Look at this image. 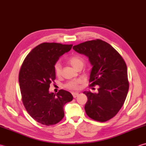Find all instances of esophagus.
I'll return each instance as SVG.
<instances>
[{"label":"esophagus","mask_w":146,"mask_h":146,"mask_svg":"<svg viewBox=\"0 0 146 146\" xmlns=\"http://www.w3.org/2000/svg\"><path fill=\"white\" fill-rule=\"evenodd\" d=\"M78 94H78V92H73V93H72V95H73L74 98H76V97L78 96Z\"/></svg>","instance_id":"obj_1"}]
</instances>
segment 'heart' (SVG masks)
Here are the masks:
<instances>
[{
    "label": "heart",
    "mask_w": 146,
    "mask_h": 146,
    "mask_svg": "<svg viewBox=\"0 0 146 146\" xmlns=\"http://www.w3.org/2000/svg\"><path fill=\"white\" fill-rule=\"evenodd\" d=\"M68 62L76 70L78 66H84V61L82 58L78 55H73L70 56L68 59ZM54 71L56 75L59 76L61 74V64L60 62H56L54 67ZM80 84V80H72L68 82L66 84V87L70 90H76L78 88V85Z\"/></svg>",
    "instance_id": "1"
}]
</instances>
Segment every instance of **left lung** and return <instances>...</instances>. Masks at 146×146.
<instances>
[{"mask_svg": "<svg viewBox=\"0 0 146 146\" xmlns=\"http://www.w3.org/2000/svg\"><path fill=\"white\" fill-rule=\"evenodd\" d=\"M73 48L88 57L92 66L90 86L99 87L98 93L84 92L88 98L85 112L96 121L109 120L118 113L127 98L129 83L126 63L115 48L102 40L85 42Z\"/></svg>", "mask_w": 146, "mask_h": 146, "instance_id": "left-lung-1", "label": "left lung"}]
</instances>
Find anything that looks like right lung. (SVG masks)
Returning <instances> with one entry per match:
<instances>
[{"label":"right lung","mask_w":146,"mask_h":146,"mask_svg":"<svg viewBox=\"0 0 146 146\" xmlns=\"http://www.w3.org/2000/svg\"><path fill=\"white\" fill-rule=\"evenodd\" d=\"M73 45L42 43L28 54L19 73L22 101L28 114L42 125L58 123L64 116L63 107L73 99L68 91L49 92L50 84L56 78L54 65L69 52Z\"/></svg>","instance_id":"add662e5"}]
</instances>
